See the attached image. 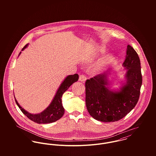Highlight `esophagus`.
<instances>
[{"mask_svg": "<svg viewBox=\"0 0 156 156\" xmlns=\"http://www.w3.org/2000/svg\"><path fill=\"white\" fill-rule=\"evenodd\" d=\"M79 81L80 82H85V80H87V77L85 76H84L83 74H80L79 76Z\"/></svg>", "mask_w": 156, "mask_h": 156, "instance_id": "esophagus-1", "label": "esophagus"}]
</instances>
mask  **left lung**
I'll return each mask as SVG.
<instances>
[{
	"instance_id": "left-lung-1",
	"label": "left lung",
	"mask_w": 156,
	"mask_h": 156,
	"mask_svg": "<svg viewBox=\"0 0 156 156\" xmlns=\"http://www.w3.org/2000/svg\"><path fill=\"white\" fill-rule=\"evenodd\" d=\"M124 67L127 69L126 84L119 92H112L107 87L106 74H98L85 82V102L90 115L100 121L120 120L136 105L140 96L142 77L139 57L133 48L127 45Z\"/></svg>"
}]
</instances>
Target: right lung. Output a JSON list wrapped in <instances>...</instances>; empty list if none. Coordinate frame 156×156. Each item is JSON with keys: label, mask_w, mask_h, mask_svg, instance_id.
I'll use <instances>...</instances> for the list:
<instances>
[{"label": "right lung", "mask_w": 156, "mask_h": 156, "mask_svg": "<svg viewBox=\"0 0 156 156\" xmlns=\"http://www.w3.org/2000/svg\"><path fill=\"white\" fill-rule=\"evenodd\" d=\"M27 44L26 45L22 48L23 50ZM21 53V52H20ZM79 75L77 74H74L73 75L68 76L65 79L64 82L61 85L60 87L58 90L53 101L49 105V106L45 109L44 111L39 114H31L26 111L19 105L17 100L16 103L20 109L21 111L30 120L37 122L38 124H48L55 122L56 121L59 119L64 114V108L62 105V96L63 94L69 88V87L74 83L78 80Z\"/></svg>", "instance_id": "right-lung-1"}]
</instances>
